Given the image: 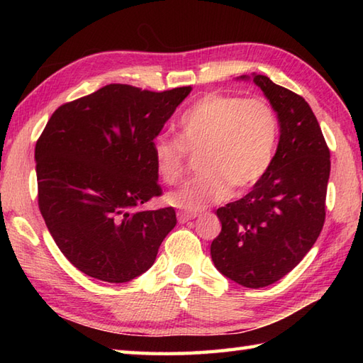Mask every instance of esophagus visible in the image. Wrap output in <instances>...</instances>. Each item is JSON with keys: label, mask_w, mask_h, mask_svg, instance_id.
Here are the masks:
<instances>
[{"label": "esophagus", "mask_w": 363, "mask_h": 363, "mask_svg": "<svg viewBox=\"0 0 363 363\" xmlns=\"http://www.w3.org/2000/svg\"><path fill=\"white\" fill-rule=\"evenodd\" d=\"M196 218V213H190V212H177V221L179 223H187Z\"/></svg>", "instance_id": "esophagus-1"}]
</instances>
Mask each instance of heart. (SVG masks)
I'll use <instances>...</instances> for the list:
<instances>
[{
	"label": "heart",
	"mask_w": 363,
	"mask_h": 363,
	"mask_svg": "<svg viewBox=\"0 0 363 363\" xmlns=\"http://www.w3.org/2000/svg\"><path fill=\"white\" fill-rule=\"evenodd\" d=\"M177 140L157 135L152 143L156 173L176 184L186 172L189 152L198 154V176L165 196L182 211L198 212L251 190L273 164L279 121L264 98L207 94L177 121Z\"/></svg>",
	"instance_id": "1"
}]
</instances>
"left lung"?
<instances>
[{"label":"left lung","instance_id":"left-lung-1","mask_svg":"<svg viewBox=\"0 0 363 363\" xmlns=\"http://www.w3.org/2000/svg\"><path fill=\"white\" fill-rule=\"evenodd\" d=\"M252 81L277 112L279 145L250 194L217 211L221 233L211 254L220 273L260 289L290 273L317 242L326 218L330 152L303 96L264 74Z\"/></svg>","mask_w":363,"mask_h":363}]
</instances>
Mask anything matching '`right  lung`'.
<instances>
[{
  "mask_svg": "<svg viewBox=\"0 0 363 363\" xmlns=\"http://www.w3.org/2000/svg\"><path fill=\"white\" fill-rule=\"evenodd\" d=\"M190 90L107 84L59 106L46 123L35 143L38 209L84 274L111 284L134 279L176 226L173 207H137L162 196L152 143Z\"/></svg>",
  "mask_w": 363,
  "mask_h": 363,
  "instance_id": "add662e5",
  "label": "right lung"
}]
</instances>
